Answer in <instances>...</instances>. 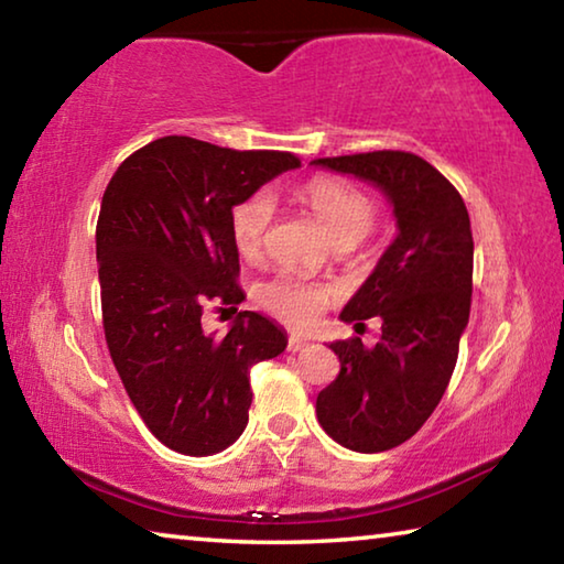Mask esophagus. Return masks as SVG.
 <instances>
[{"instance_id":"obj_1","label":"esophagus","mask_w":564,"mask_h":564,"mask_svg":"<svg viewBox=\"0 0 564 564\" xmlns=\"http://www.w3.org/2000/svg\"><path fill=\"white\" fill-rule=\"evenodd\" d=\"M305 346H308V338H301V336H291V338H289V350H291V352H299V350H303Z\"/></svg>"}]
</instances>
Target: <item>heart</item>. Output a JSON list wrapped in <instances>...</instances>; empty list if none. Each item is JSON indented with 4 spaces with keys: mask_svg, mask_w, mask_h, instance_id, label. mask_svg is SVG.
Masks as SVG:
<instances>
[{
    "mask_svg": "<svg viewBox=\"0 0 564 564\" xmlns=\"http://www.w3.org/2000/svg\"><path fill=\"white\" fill-rule=\"evenodd\" d=\"M301 198L328 236L336 241H360L376 221V206L360 188L346 184L340 178H313L301 188ZM275 212V198L269 188L253 191L243 202H238L231 212V234L236 248L243 256H256L261 251L263 234L269 228ZM256 303L265 313L291 328H311L321 318V313L333 301V289L323 283L305 281L295 273H279L273 279L256 285Z\"/></svg>",
    "mask_w": 564,
    "mask_h": 564,
    "instance_id": "obj_1",
    "label": "heart"
}]
</instances>
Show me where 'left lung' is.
<instances>
[{
	"mask_svg": "<svg viewBox=\"0 0 564 564\" xmlns=\"http://www.w3.org/2000/svg\"><path fill=\"white\" fill-rule=\"evenodd\" d=\"M313 166L366 181L393 208L395 238L340 311V321L356 326L383 321L380 343L333 340L340 373L316 400L318 423L333 441L383 453L420 431L451 383L470 318V216L451 181L405 151L318 159Z\"/></svg>",
	"mask_w": 564,
	"mask_h": 564,
	"instance_id": "left-lung-1",
	"label": "left lung"
}]
</instances>
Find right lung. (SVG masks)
Instances as JSON below:
<instances>
[{"label":"right lung","instance_id":"right-lung-1","mask_svg":"<svg viewBox=\"0 0 564 564\" xmlns=\"http://www.w3.org/2000/svg\"><path fill=\"white\" fill-rule=\"evenodd\" d=\"M301 161L164 137L111 176L97 224L101 313L113 366L133 408L171 451L204 457L248 425L253 362L281 356L279 323L241 311L226 336L202 326V305L234 308L238 248L231 212Z\"/></svg>","mask_w":564,"mask_h":564}]
</instances>
